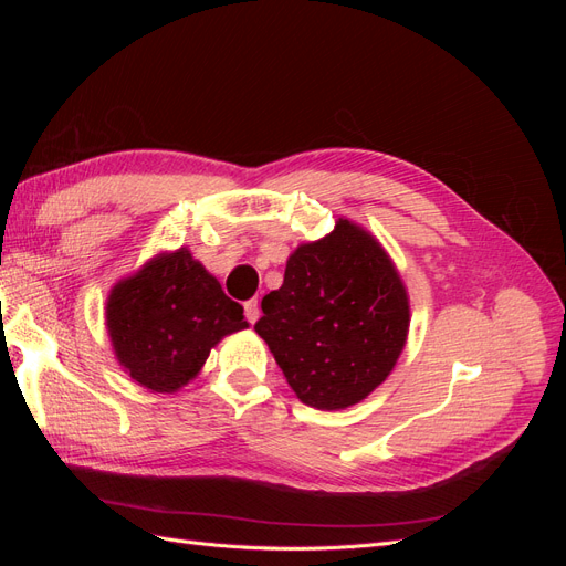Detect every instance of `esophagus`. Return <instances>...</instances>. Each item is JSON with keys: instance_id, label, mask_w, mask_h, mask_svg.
Wrapping results in <instances>:
<instances>
[{"instance_id": "obj_1", "label": "esophagus", "mask_w": 566, "mask_h": 566, "mask_svg": "<svg viewBox=\"0 0 566 566\" xmlns=\"http://www.w3.org/2000/svg\"><path fill=\"white\" fill-rule=\"evenodd\" d=\"M243 310H245V318H248L250 323H254L256 318H260V302H256V300H248V302L243 304Z\"/></svg>"}]
</instances>
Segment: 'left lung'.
<instances>
[{"mask_svg":"<svg viewBox=\"0 0 566 566\" xmlns=\"http://www.w3.org/2000/svg\"><path fill=\"white\" fill-rule=\"evenodd\" d=\"M254 331L287 385L318 410L354 406L385 382L408 333V297L373 235L339 219L331 235L290 254Z\"/></svg>","mask_w":566,"mask_h":566,"instance_id":"obj_1","label":"left lung"}]
</instances>
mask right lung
Returning <instances> with one entry per match:
<instances>
[{
    "instance_id": "right-lung-1",
    "label": "right lung",
    "mask_w": 566,
    "mask_h": 566,
    "mask_svg": "<svg viewBox=\"0 0 566 566\" xmlns=\"http://www.w3.org/2000/svg\"><path fill=\"white\" fill-rule=\"evenodd\" d=\"M106 318L117 361L153 391H177L221 337L248 328L243 306L184 248L117 283Z\"/></svg>"
}]
</instances>
